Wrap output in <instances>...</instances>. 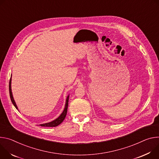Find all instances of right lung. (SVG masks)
Instances as JSON below:
<instances>
[{
    "label": "right lung",
    "instance_id": "right-lung-1",
    "mask_svg": "<svg viewBox=\"0 0 159 159\" xmlns=\"http://www.w3.org/2000/svg\"><path fill=\"white\" fill-rule=\"evenodd\" d=\"M11 78H10V81H9V95H10V98H11V102L12 103H13V105H14V107L16 108V109H17V105L15 103V101L13 98V97H12V92H11ZM69 96H67V99H66V105H65V108L64 109V111L62 112V113L61 114V116L57 118L56 119H55L54 120H53L50 122H48V123H45V124H42V125H40V126H44V127H56V126H57L58 125H59L60 124H61V123L62 122V121L64 120L66 116V114H67V107H68V101H69Z\"/></svg>",
    "mask_w": 159,
    "mask_h": 159
}]
</instances>
